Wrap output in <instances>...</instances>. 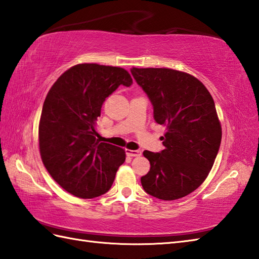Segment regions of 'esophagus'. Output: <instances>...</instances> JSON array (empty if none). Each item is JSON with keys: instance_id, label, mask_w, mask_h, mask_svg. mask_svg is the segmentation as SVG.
<instances>
[{"instance_id": "34e87169", "label": "esophagus", "mask_w": 259, "mask_h": 259, "mask_svg": "<svg viewBox=\"0 0 259 259\" xmlns=\"http://www.w3.org/2000/svg\"><path fill=\"white\" fill-rule=\"evenodd\" d=\"M125 153L126 156L129 157H138V156H141V151L140 150H125Z\"/></svg>"}]
</instances>
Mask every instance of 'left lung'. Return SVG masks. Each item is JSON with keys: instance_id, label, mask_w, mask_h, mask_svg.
I'll return each mask as SVG.
<instances>
[{"instance_id": "obj_1", "label": "left lung", "mask_w": 259, "mask_h": 259, "mask_svg": "<svg viewBox=\"0 0 259 259\" xmlns=\"http://www.w3.org/2000/svg\"><path fill=\"white\" fill-rule=\"evenodd\" d=\"M131 74L151 101L156 122L167 130L162 151H144L150 170L141 185L158 199H179L205 181L221 147L213 99L199 80L181 71L133 68Z\"/></svg>"}]
</instances>
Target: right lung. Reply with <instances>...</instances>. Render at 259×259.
Instances as JSON below:
<instances>
[{
	"label": "right lung",
	"mask_w": 259,
	"mask_h": 259,
	"mask_svg": "<svg viewBox=\"0 0 259 259\" xmlns=\"http://www.w3.org/2000/svg\"><path fill=\"white\" fill-rule=\"evenodd\" d=\"M121 84H133L122 68L76 64L60 75L43 103L38 123L41 159L51 177L75 197L106 194L125 160L122 148L100 142L96 131L104 100Z\"/></svg>",
	"instance_id": "right-lung-1"
}]
</instances>
